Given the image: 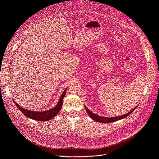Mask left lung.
I'll list each match as a JSON object with an SVG mask.
<instances>
[{
    "mask_svg": "<svg viewBox=\"0 0 159 159\" xmlns=\"http://www.w3.org/2000/svg\"><path fill=\"white\" fill-rule=\"evenodd\" d=\"M137 107H134V109L131 110L128 113H127L126 114H124V115H121L120 116H115V117H112V118H105V117H102V116H100L97 115L95 114H93L92 112H91L90 110H89L88 108H87L86 107V111L89 115V116L92 119H93L94 121H96L98 122H101V123H112V122H114L116 121H118L120 120H121L123 118H126L127 116H128L129 114H130L132 113L134 110Z\"/></svg>",
    "mask_w": 159,
    "mask_h": 159,
    "instance_id": "left-lung-1",
    "label": "left lung"
}]
</instances>
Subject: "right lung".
Returning <instances> with one entry per match:
<instances>
[{
    "instance_id": "1",
    "label": "right lung",
    "mask_w": 159,
    "mask_h": 159,
    "mask_svg": "<svg viewBox=\"0 0 159 159\" xmlns=\"http://www.w3.org/2000/svg\"><path fill=\"white\" fill-rule=\"evenodd\" d=\"M66 89L63 92L62 94H61L60 98L59 99V101L58 102L57 105L55 106L54 108L48 110L47 111H43V112H36V111H32V110H26L23 108H22L20 105L14 101L15 105L17 106L18 109L20 110V112H23L25 116L26 117H28L29 118L32 119L34 120H36V121H49L51 120L52 118L56 116L60 110L61 107H62L63 104V99L64 96L66 95Z\"/></svg>"
}]
</instances>
